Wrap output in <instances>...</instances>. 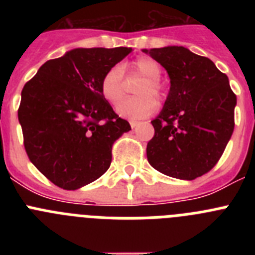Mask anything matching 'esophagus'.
Returning a JSON list of instances; mask_svg holds the SVG:
<instances>
[{
  "mask_svg": "<svg viewBox=\"0 0 255 255\" xmlns=\"http://www.w3.org/2000/svg\"><path fill=\"white\" fill-rule=\"evenodd\" d=\"M138 125H139L138 121H130V126H131L132 129H134V128H136Z\"/></svg>",
  "mask_w": 255,
  "mask_h": 255,
  "instance_id": "esophagus-1",
  "label": "esophagus"
}]
</instances>
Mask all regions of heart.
Here are the masks:
<instances>
[{
    "instance_id": "1",
    "label": "heart",
    "mask_w": 255,
    "mask_h": 255,
    "mask_svg": "<svg viewBox=\"0 0 255 255\" xmlns=\"http://www.w3.org/2000/svg\"><path fill=\"white\" fill-rule=\"evenodd\" d=\"M126 70L129 74H135L144 79L135 91L138 97L121 102L117 106L116 112L119 116L128 120H141L155 111L157 102L154 99L161 101L163 98V88L158 80L162 73L161 66L153 58L140 57L131 62ZM100 91L103 98L111 105H117L123 100L124 70L120 65H115L106 71L101 79Z\"/></svg>"
}]
</instances>
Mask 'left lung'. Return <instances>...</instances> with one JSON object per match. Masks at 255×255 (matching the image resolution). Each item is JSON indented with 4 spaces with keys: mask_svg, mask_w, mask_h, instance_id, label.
I'll use <instances>...</instances> for the list:
<instances>
[{
    "mask_svg": "<svg viewBox=\"0 0 255 255\" xmlns=\"http://www.w3.org/2000/svg\"><path fill=\"white\" fill-rule=\"evenodd\" d=\"M170 78L163 108L152 121L147 145L153 168L194 180L215 167L234 131L236 96L213 61L182 46L143 49Z\"/></svg>",
    "mask_w": 255,
    "mask_h": 255,
    "instance_id": "left-lung-1",
    "label": "left lung"
}]
</instances>
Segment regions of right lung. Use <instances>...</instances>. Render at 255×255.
Returning a JSON list of instances; mask_svg holds the SVG:
<instances>
[{
  "label": "right lung",
  "instance_id": "obj_1",
  "mask_svg": "<svg viewBox=\"0 0 255 255\" xmlns=\"http://www.w3.org/2000/svg\"><path fill=\"white\" fill-rule=\"evenodd\" d=\"M131 51L71 49L47 61L22 88L17 116L24 147L55 185L75 190L102 176L111 164L112 144L131 130L100 91L106 71Z\"/></svg>",
  "mask_w": 255,
  "mask_h": 255
}]
</instances>
